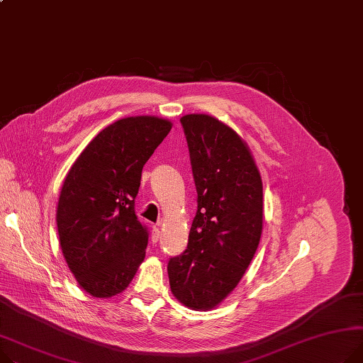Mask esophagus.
Returning <instances> with one entry per match:
<instances>
[{
	"instance_id": "obj_1",
	"label": "esophagus",
	"mask_w": 363,
	"mask_h": 363,
	"mask_svg": "<svg viewBox=\"0 0 363 363\" xmlns=\"http://www.w3.org/2000/svg\"><path fill=\"white\" fill-rule=\"evenodd\" d=\"M159 239H160V229H159V225H155L152 230V240L153 242H157Z\"/></svg>"
}]
</instances>
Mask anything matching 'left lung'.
<instances>
[{"label": "left lung", "instance_id": "8db88e82", "mask_svg": "<svg viewBox=\"0 0 363 363\" xmlns=\"http://www.w3.org/2000/svg\"><path fill=\"white\" fill-rule=\"evenodd\" d=\"M197 213L186 250L167 262L172 294L185 306L210 309L242 279L262 230V182L247 144L203 113L181 118Z\"/></svg>", "mask_w": 363, "mask_h": 363}]
</instances>
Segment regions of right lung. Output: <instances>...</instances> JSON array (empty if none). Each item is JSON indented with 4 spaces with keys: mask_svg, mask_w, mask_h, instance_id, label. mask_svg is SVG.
<instances>
[{
    "mask_svg": "<svg viewBox=\"0 0 363 363\" xmlns=\"http://www.w3.org/2000/svg\"><path fill=\"white\" fill-rule=\"evenodd\" d=\"M172 124L130 116L102 130L71 166L57 210L61 250L87 294L111 298L131 283L149 229L135 214L143 166Z\"/></svg>",
    "mask_w": 363,
    "mask_h": 363,
    "instance_id": "add662e5",
    "label": "right lung"
}]
</instances>
